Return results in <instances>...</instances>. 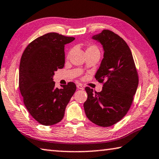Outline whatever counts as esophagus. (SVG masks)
Here are the masks:
<instances>
[{
    "instance_id": "1",
    "label": "esophagus",
    "mask_w": 159,
    "mask_h": 159,
    "mask_svg": "<svg viewBox=\"0 0 159 159\" xmlns=\"http://www.w3.org/2000/svg\"><path fill=\"white\" fill-rule=\"evenodd\" d=\"M77 89H79V90H84V87L83 86L82 84H77Z\"/></svg>"
}]
</instances>
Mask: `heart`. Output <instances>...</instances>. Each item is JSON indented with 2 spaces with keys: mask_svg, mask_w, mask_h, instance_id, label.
Instances as JSON below:
<instances>
[{
  "mask_svg": "<svg viewBox=\"0 0 159 159\" xmlns=\"http://www.w3.org/2000/svg\"><path fill=\"white\" fill-rule=\"evenodd\" d=\"M99 52V49L95 45H89V47L86 48V50H85V52Z\"/></svg>",
  "mask_w": 159,
  "mask_h": 159,
  "instance_id": "obj_1",
  "label": "heart"
}]
</instances>
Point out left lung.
<instances>
[{"mask_svg": "<svg viewBox=\"0 0 159 159\" xmlns=\"http://www.w3.org/2000/svg\"><path fill=\"white\" fill-rule=\"evenodd\" d=\"M104 49V58L95 78L103 84L100 92L85 87L87 117L100 127H110L127 115L134 99L139 77L132 52L125 41L109 30L94 35Z\"/></svg>", "mask_w": 159, "mask_h": 159, "instance_id": "obj_1", "label": "left lung"}]
</instances>
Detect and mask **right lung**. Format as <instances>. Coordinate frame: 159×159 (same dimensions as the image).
I'll use <instances>...</instances> for the list:
<instances>
[{
    "mask_svg": "<svg viewBox=\"0 0 159 159\" xmlns=\"http://www.w3.org/2000/svg\"><path fill=\"white\" fill-rule=\"evenodd\" d=\"M75 39L56 32L37 37L27 45L22 55L19 88L25 106L39 124L49 126L59 122L76 90L74 82L55 87L54 71L65 63L64 46Z\"/></svg>",
    "mask_w": 159,
    "mask_h": 159,
    "instance_id": "add662e5",
    "label": "right lung"
}]
</instances>
